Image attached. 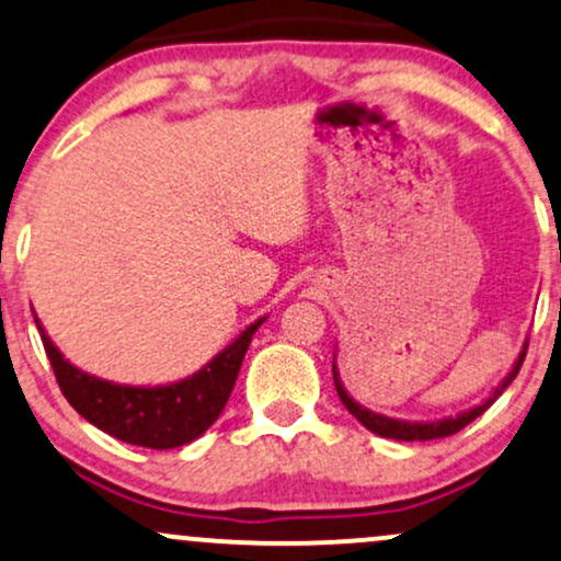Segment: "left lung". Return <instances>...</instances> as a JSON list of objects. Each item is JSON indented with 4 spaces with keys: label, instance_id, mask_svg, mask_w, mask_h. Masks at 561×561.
<instances>
[{
    "label": "left lung",
    "instance_id": "obj_1",
    "mask_svg": "<svg viewBox=\"0 0 561 561\" xmlns=\"http://www.w3.org/2000/svg\"><path fill=\"white\" fill-rule=\"evenodd\" d=\"M525 350H528V342H525L523 353L517 355L515 366H512L510 374L504 376V381L499 383V387L494 389V394H491L489 400L481 402V404H476V408L465 410V413L455 415V417H442V421H428V423L397 421V417H387V415H381V413H374V410L363 408L360 402H355L353 397L347 394L345 383H342V379H340V370H336V360H334V366H332V374H334L336 394H340L342 404H345L350 413H353L357 421H360L368 431H374V434H379L383 438H397V442H428V438H444V436L457 434V431H462L465 426H468V423H473L478 415L485 413V408H491V404L496 402V397L502 394V391L507 389L512 381H515L517 370H519V366H523V360H525Z\"/></svg>",
    "mask_w": 561,
    "mask_h": 561
}]
</instances>
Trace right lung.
Here are the masks:
<instances>
[{"label": "right lung", "mask_w": 561, "mask_h": 561, "mask_svg": "<svg viewBox=\"0 0 561 561\" xmlns=\"http://www.w3.org/2000/svg\"><path fill=\"white\" fill-rule=\"evenodd\" d=\"M263 321L266 316L251 323L232 345H227L187 379L164 387H130L104 381L65 360L36 316L44 350L67 402L104 434L148 449H174L206 434L225 410L238 381L242 357Z\"/></svg>", "instance_id": "right-lung-1"}]
</instances>
